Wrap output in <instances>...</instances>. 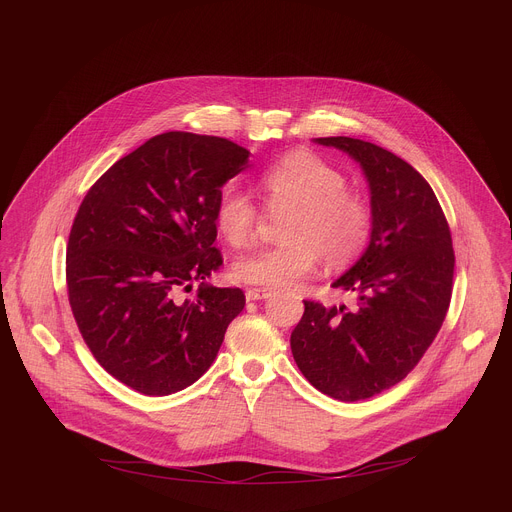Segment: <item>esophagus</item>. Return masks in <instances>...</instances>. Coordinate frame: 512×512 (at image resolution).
<instances>
[{
    "label": "esophagus",
    "mask_w": 512,
    "mask_h": 512,
    "mask_svg": "<svg viewBox=\"0 0 512 512\" xmlns=\"http://www.w3.org/2000/svg\"><path fill=\"white\" fill-rule=\"evenodd\" d=\"M245 296L249 302H259V300H267L271 296V289H263V287H249L245 291Z\"/></svg>",
    "instance_id": "esophagus-1"
}]
</instances>
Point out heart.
<instances>
[{"label": "heart", "mask_w": 512, "mask_h": 512, "mask_svg": "<svg viewBox=\"0 0 512 512\" xmlns=\"http://www.w3.org/2000/svg\"><path fill=\"white\" fill-rule=\"evenodd\" d=\"M269 212H285L273 247L251 251L233 265V275L251 285L287 287L314 271L320 255L328 265H346L367 245L373 227L369 202L346 188L344 174L312 152L296 150L259 176ZM221 237L241 247L253 239L259 208L237 186H227L214 208Z\"/></svg>", "instance_id": "1"}]
</instances>
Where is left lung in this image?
I'll return each mask as SVG.
<instances>
[{
	"instance_id": "8db88e82",
	"label": "left lung",
	"mask_w": 512,
	"mask_h": 512,
	"mask_svg": "<svg viewBox=\"0 0 512 512\" xmlns=\"http://www.w3.org/2000/svg\"><path fill=\"white\" fill-rule=\"evenodd\" d=\"M316 141L360 164L373 227L367 251L332 283L354 306L306 300L289 344L318 391L360 401L403 381L440 332L452 300V233L431 186L405 160L354 137Z\"/></svg>"
}]
</instances>
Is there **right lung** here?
<instances>
[{
	"instance_id": "add662e5",
	"label": "right lung",
	"mask_w": 512,
	"mask_h": 512,
	"mask_svg": "<svg viewBox=\"0 0 512 512\" xmlns=\"http://www.w3.org/2000/svg\"><path fill=\"white\" fill-rule=\"evenodd\" d=\"M249 152L214 135L168 131L115 162L87 192L66 247L72 316L101 367L137 393L190 387L245 308L223 265L214 208ZM202 280L194 301L179 291Z\"/></svg>"
}]
</instances>
